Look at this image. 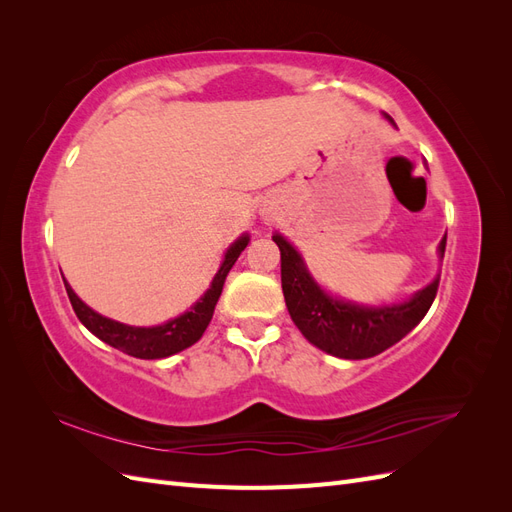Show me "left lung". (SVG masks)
<instances>
[{
    "label": "left lung",
    "mask_w": 512,
    "mask_h": 512,
    "mask_svg": "<svg viewBox=\"0 0 512 512\" xmlns=\"http://www.w3.org/2000/svg\"><path fill=\"white\" fill-rule=\"evenodd\" d=\"M384 117L395 126L389 115ZM273 241L282 254V290L292 322L309 344L339 359H369L391 348L425 318L436 299L440 275L401 303L359 305L344 301L314 280L303 256L286 237L275 232ZM444 250L446 235L438 245L440 258H444Z\"/></svg>",
    "instance_id": "1"
}]
</instances>
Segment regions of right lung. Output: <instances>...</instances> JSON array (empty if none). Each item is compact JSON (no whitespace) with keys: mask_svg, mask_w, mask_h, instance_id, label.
Here are the masks:
<instances>
[{"mask_svg":"<svg viewBox=\"0 0 512 512\" xmlns=\"http://www.w3.org/2000/svg\"><path fill=\"white\" fill-rule=\"evenodd\" d=\"M247 243H250V235L245 232V235H241L226 250L222 265L218 273H215L213 282L203 297H200L188 312H183L177 318H170L164 324H158V327H130V324L106 318L94 312L87 303H83L79 299V294L72 290V286L66 280L64 284H66V292L70 297L74 314L79 316V320L85 324L87 331H91L98 339H102L104 344L113 346L130 356H136V359H166L170 354H177L185 348H190L192 344L198 342L200 337H203L205 329L209 327V322L213 318L215 303H218L222 294L226 275L247 247Z\"/></svg>","mask_w":512,"mask_h":512,"instance_id":"add662e5","label":"right lung"}]
</instances>
